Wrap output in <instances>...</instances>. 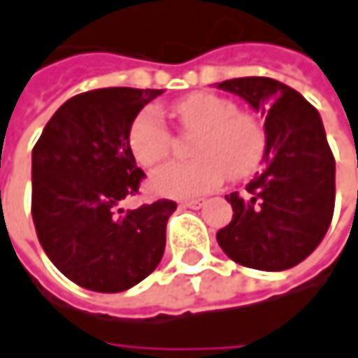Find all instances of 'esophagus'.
<instances>
[{"label":"esophagus","mask_w":358,"mask_h":358,"mask_svg":"<svg viewBox=\"0 0 358 358\" xmlns=\"http://www.w3.org/2000/svg\"><path fill=\"white\" fill-rule=\"evenodd\" d=\"M205 205V199H192V201H184L182 207H188V209H201Z\"/></svg>","instance_id":"obj_1"}]
</instances>
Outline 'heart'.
Listing matches in <instances>:
<instances>
[{
  "mask_svg": "<svg viewBox=\"0 0 358 358\" xmlns=\"http://www.w3.org/2000/svg\"><path fill=\"white\" fill-rule=\"evenodd\" d=\"M182 124L199 133L192 162H170L149 176L155 194L188 199L217 188L227 174L244 178L262 162L266 135L256 118L238 113V106L215 94H192L176 104ZM127 145L135 162L151 168L170 151V129L155 106L137 114L127 133Z\"/></svg>",
  "mask_w": 358,
  "mask_h": 358,
  "instance_id": "1",
  "label": "heart"
}]
</instances>
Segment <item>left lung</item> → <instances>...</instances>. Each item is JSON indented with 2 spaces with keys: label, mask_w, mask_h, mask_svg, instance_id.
Here are the masks:
<instances>
[{
  "label": "left lung",
  "mask_w": 358,
  "mask_h": 358,
  "mask_svg": "<svg viewBox=\"0 0 358 358\" xmlns=\"http://www.w3.org/2000/svg\"><path fill=\"white\" fill-rule=\"evenodd\" d=\"M215 85L266 116L264 168L245 184V192L225 194L234 217L217 231V242L248 268H293L324 240L334 213L336 162L320 113L299 92L271 78Z\"/></svg>",
  "instance_id": "1"
}]
</instances>
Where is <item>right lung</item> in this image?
I'll use <instances>...</instances> for the list:
<instances>
[{
    "label": "right lung",
    "mask_w": 358,
    "mask_h": 358,
    "mask_svg": "<svg viewBox=\"0 0 358 358\" xmlns=\"http://www.w3.org/2000/svg\"><path fill=\"white\" fill-rule=\"evenodd\" d=\"M164 90L104 87L69 98L32 149V219L50 262L73 282L120 293L141 282L166 250L174 201L120 209L143 170L127 145L133 118Z\"/></svg>",
    "instance_id": "1"
}]
</instances>
